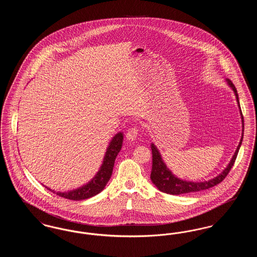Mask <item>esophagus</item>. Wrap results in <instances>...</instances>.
<instances>
[{
  "mask_svg": "<svg viewBox=\"0 0 257 257\" xmlns=\"http://www.w3.org/2000/svg\"><path fill=\"white\" fill-rule=\"evenodd\" d=\"M138 136H139V129L137 127H133L128 130V132L126 134V138L129 141H135L138 138Z\"/></svg>",
  "mask_w": 257,
  "mask_h": 257,
  "instance_id": "esophagus-1",
  "label": "esophagus"
}]
</instances>
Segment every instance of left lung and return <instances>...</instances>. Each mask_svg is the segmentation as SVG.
Returning <instances> with one entry per match:
<instances>
[{"instance_id": "obj_1", "label": "left lung", "mask_w": 257, "mask_h": 257, "mask_svg": "<svg viewBox=\"0 0 257 257\" xmlns=\"http://www.w3.org/2000/svg\"><path fill=\"white\" fill-rule=\"evenodd\" d=\"M228 85L231 86V88L236 95V99L238 102V106L240 107V103H239V97H238V93H237V89L235 86L233 85L232 82L230 80H227ZM242 114V111H241ZM243 115V114H242ZM243 119V116H242ZM244 123V120H243ZM244 127V124H243ZM242 141H243V135H242V139L240 141V144L237 147L235 154L233 155L232 159L230 161L229 165L227 166V168L220 173V175H218L217 177L204 181V182H190V181H183L177 177H175L171 171L166 167L165 163L163 162L161 154L158 151V149L156 147L152 144L151 145V150H152V171L150 174V178L152 183L158 188V190L166 193V194H170V195H182V194H189V193H195V192H200L203 190H207L209 188H212L218 184H220L229 173V171L231 170V168L235 163V160L237 158L238 152L240 147L242 145Z\"/></svg>"}]
</instances>
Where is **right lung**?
Listing matches in <instances>:
<instances>
[{
	"label": "right lung",
	"mask_w": 257,
	"mask_h": 257,
	"mask_svg": "<svg viewBox=\"0 0 257 257\" xmlns=\"http://www.w3.org/2000/svg\"><path fill=\"white\" fill-rule=\"evenodd\" d=\"M122 142V133H118L112 138V140L110 143V146L107 148V152H106L105 158L103 161V165H102L100 171H98L96 176L89 183L86 184L85 186H83L77 190L69 191L66 193L65 192L64 193H61V192L56 193L55 191H52L47 187H45V188L48 189L49 191H52L54 194L61 196V197L70 199V200H82V199L89 198L91 196H96L101 191H103L106 184L108 183V181L110 180L111 173H112L113 165H114V161L121 149Z\"/></svg>",
	"instance_id": "right-lung-1"
}]
</instances>
